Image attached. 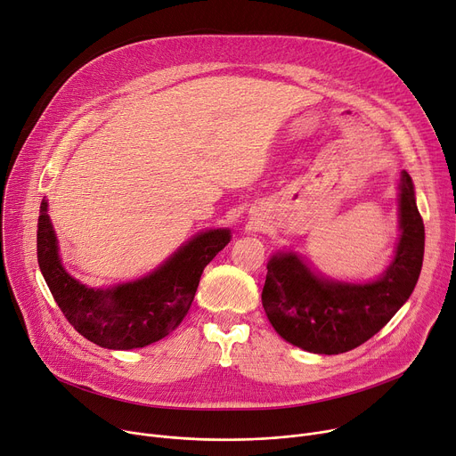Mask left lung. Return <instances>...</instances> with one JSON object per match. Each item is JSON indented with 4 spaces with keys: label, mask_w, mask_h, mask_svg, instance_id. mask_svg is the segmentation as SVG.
Here are the masks:
<instances>
[{
    "label": "left lung",
    "mask_w": 456,
    "mask_h": 456,
    "mask_svg": "<svg viewBox=\"0 0 456 456\" xmlns=\"http://www.w3.org/2000/svg\"><path fill=\"white\" fill-rule=\"evenodd\" d=\"M400 191L402 237L395 261L378 281H323L294 254L270 259L261 299L279 336L308 353L339 354L360 346L391 322L416 287L426 244L407 171L402 173Z\"/></svg>",
    "instance_id": "8db88e82"
}]
</instances>
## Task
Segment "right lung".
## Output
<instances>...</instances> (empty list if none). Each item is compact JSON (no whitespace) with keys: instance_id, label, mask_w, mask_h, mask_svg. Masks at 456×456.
I'll list each match as a JSON object with an SVG mask.
<instances>
[{"instance_id":"add662e5","label":"right lung","mask_w":456,"mask_h":456,"mask_svg":"<svg viewBox=\"0 0 456 456\" xmlns=\"http://www.w3.org/2000/svg\"><path fill=\"white\" fill-rule=\"evenodd\" d=\"M228 242V230L204 232L144 279L94 290L63 270L47 202L40 206L38 265L56 305L84 338L115 350L146 346L177 329L193 303L204 266Z\"/></svg>"}]
</instances>
